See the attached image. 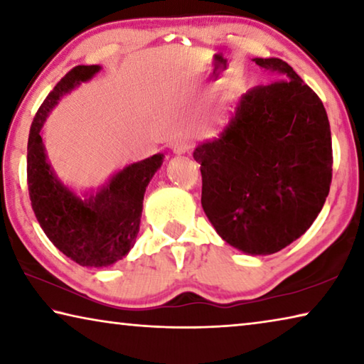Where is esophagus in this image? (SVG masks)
Wrapping results in <instances>:
<instances>
[{
	"label": "esophagus",
	"instance_id": "esophagus-1",
	"mask_svg": "<svg viewBox=\"0 0 364 364\" xmlns=\"http://www.w3.org/2000/svg\"><path fill=\"white\" fill-rule=\"evenodd\" d=\"M191 147H193V143H191V141L186 138L176 139L175 143L171 144V149H173L175 154H186L191 151Z\"/></svg>",
	"mask_w": 364,
	"mask_h": 364
}]
</instances>
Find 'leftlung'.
<instances>
[{"label":"left lung","instance_id":"1","mask_svg":"<svg viewBox=\"0 0 364 364\" xmlns=\"http://www.w3.org/2000/svg\"><path fill=\"white\" fill-rule=\"evenodd\" d=\"M274 82L249 90L221 136L194 151L202 207L232 247L268 255L299 239L332 181V141L321 100L281 59H254Z\"/></svg>","mask_w":364,"mask_h":364}]
</instances>
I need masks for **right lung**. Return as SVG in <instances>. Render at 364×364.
Masks as SVG:
<instances>
[{
    "label": "right lung",
    "mask_w": 364,
    "mask_h": 364,
    "mask_svg": "<svg viewBox=\"0 0 364 364\" xmlns=\"http://www.w3.org/2000/svg\"><path fill=\"white\" fill-rule=\"evenodd\" d=\"M100 65H77L60 78L35 114L27 144V184L35 217L49 241L82 267L122 260L138 236L146 186L162 165L156 154L119 171L100 193L82 200L64 188L46 162L41 127L60 96L86 82Z\"/></svg>",
    "instance_id": "add662e5"
}]
</instances>
